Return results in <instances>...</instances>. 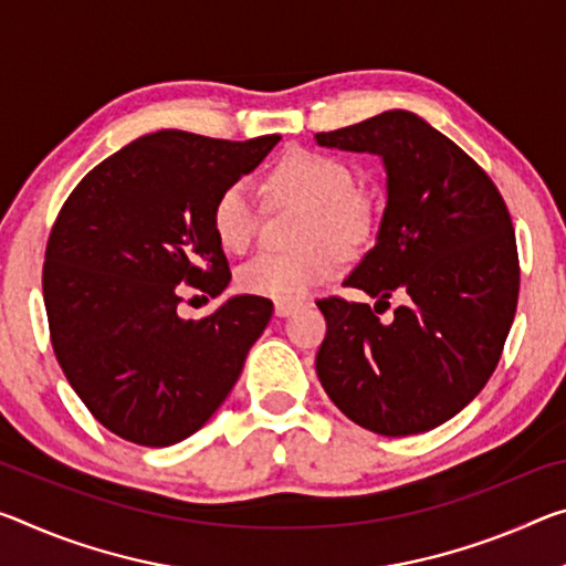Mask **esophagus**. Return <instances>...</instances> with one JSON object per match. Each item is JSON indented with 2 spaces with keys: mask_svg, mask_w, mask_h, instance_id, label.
Here are the masks:
<instances>
[{
  "mask_svg": "<svg viewBox=\"0 0 566 566\" xmlns=\"http://www.w3.org/2000/svg\"><path fill=\"white\" fill-rule=\"evenodd\" d=\"M300 310V302H274L276 317H290L292 312Z\"/></svg>",
  "mask_w": 566,
  "mask_h": 566,
  "instance_id": "esophagus-1",
  "label": "esophagus"
}]
</instances>
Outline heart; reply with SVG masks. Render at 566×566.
I'll use <instances>...</instances> for the list:
<instances>
[{
  "label": "heart",
  "mask_w": 566,
  "mask_h": 566,
  "mask_svg": "<svg viewBox=\"0 0 566 566\" xmlns=\"http://www.w3.org/2000/svg\"><path fill=\"white\" fill-rule=\"evenodd\" d=\"M266 193L276 203H304L302 247L264 251L239 269V286L256 297L294 302L312 286L335 276L343 251H355L370 237L375 209L357 191L345 160L312 148H292L269 168ZM262 203L247 181L221 188L211 209V227L229 254H244L259 237Z\"/></svg>",
  "instance_id": "b5f03b06"
}]
</instances>
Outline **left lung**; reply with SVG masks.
<instances>
[{
    "mask_svg": "<svg viewBox=\"0 0 566 566\" xmlns=\"http://www.w3.org/2000/svg\"><path fill=\"white\" fill-rule=\"evenodd\" d=\"M315 138L382 158L378 241L345 286L378 303L403 300L388 323L374 315L377 304L317 300L327 319L319 382L373 433H426L479 396L504 353L522 276L509 209L486 170L412 113L388 111Z\"/></svg>",
    "mask_w": 566,
    "mask_h": 566,
    "instance_id": "left-lung-1",
    "label": "left lung"
}]
</instances>
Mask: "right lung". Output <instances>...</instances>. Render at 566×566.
I'll return each instance as SVG.
<instances>
[{
	"instance_id": "obj_1",
	"label": "right lung",
	"mask_w": 566,
	"mask_h": 566,
	"mask_svg": "<svg viewBox=\"0 0 566 566\" xmlns=\"http://www.w3.org/2000/svg\"><path fill=\"white\" fill-rule=\"evenodd\" d=\"M280 138L150 133L97 164L62 203L42 266L50 339L67 382L111 433L174 446L234 388L272 302L239 294L184 319L178 284L209 297L227 290L213 201Z\"/></svg>"
}]
</instances>
